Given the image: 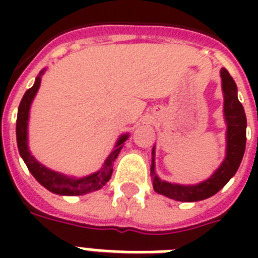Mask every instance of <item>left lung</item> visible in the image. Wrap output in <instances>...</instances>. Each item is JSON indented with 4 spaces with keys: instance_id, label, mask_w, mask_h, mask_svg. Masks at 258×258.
<instances>
[{
    "instance_id": "1",
    "label": "left lung",
    "mask_w": 258,
    "mask_h": 258,
    "mask_svg": "<svg viewBox=\"0 0 258 258\" xmlns=\"http://www.w3.org/2000/svg\"><path fill=\"white\" fill-rule=\"evenodd\" d=\"M222 91H224V113L228 124L226 131V157L221 166L214 171L210 178L198 184H176L161 180L155 174V149H153V163H151V176H153L154 190L162 196L180 202H197L206 200L218 192L230 178L237 172L242 161L246 146V116L242 104L237 97V86L233 78L225 68L221 70Z\"/></svg>"
}]
</instances>
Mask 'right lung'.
<instances>
[{
  "instance_id": "add662e5",
  "label": "right lung",
  "mask_w": 258,
  "mask_h": 258,
  "mask_svg": "<svg viewBox=\"0 0 258 258\" xmlns=\"http://www.w3.org/2000/svg\"><path fill=\"white\" fill-rule=\"evenodd\" d=\"M42 74H44V70L36 78L33 87L28 89L25 95L22 96L20 107H18L16 135H17V146L20 155L28 166V170L32 172V175L37 179L38 183H41L44 187L54 192V194H58V196H83L87 192L99 190L108 182L111 175H112L113 162L120 153L123 143L127 141L128 134H124L117 139L116 145L108 155V158L105 159L103 167L97 172H93L88 176H83V178L67 176L41 165L40 162H37V159H34V157L28 149V120H29L30 104H32V101H33L34 96L40 88Z\"/></svg>"
}]
</instances>
